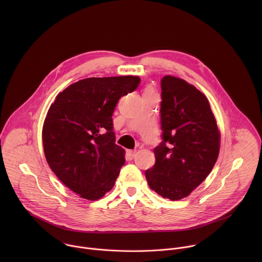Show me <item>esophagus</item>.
<instances>
[{
	"mask_svg": "<svg viewBox=\"0 0 262 262\" xmlns=\"http://www.w3.org/2000/svg\"><path fill=\"white\" fill-rule=\"evenodd\" d=\"M135 155H136V150H127V157L129 159H133L135 157Z\"/></svg>",
	"mask_w": 262,
	"mask_h": 262,
	"instance_id": "esophagus-1",
	"label": "esophagus"
}]
</instances>
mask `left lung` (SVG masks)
Instances as JSON below:
<instances>
[{
    "instance_id": "obj_1",
    "label": "left lung",
    "mask_w": 262,
    "mask_h": 262,
    "mask_svg": "<svg viewBox=\"0 0 262 262\" xmlns=\"http://www.w3.org/2000/svg\"><path fill=\"white\" fill-rule=\"evenodd\" d=\"M163 141L145 171L150 189L172 201L189 196L209 175L220 151V132L205 95L182 79L161 81Z\"/></svg>"
}]
</instances>
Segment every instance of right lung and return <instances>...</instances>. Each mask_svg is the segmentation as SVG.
<instances>
[{"label":"right lung","instance_id":"add662e5","mask_svg":"<svg viewBox=\"0 0 262 262\" xmlns=\"http://www.w3.org/2000/svg\"><path fill=\"white\" fill-rule=\"evenodd\" d=\"M140 81L134 76L81 80L60 92L48 112L42 128L47 162L82 198L98 200L115 184L125 158L115 143L112 115Z\"/></svg>","mask_w":262,"mask_h":262}]
</instances>
